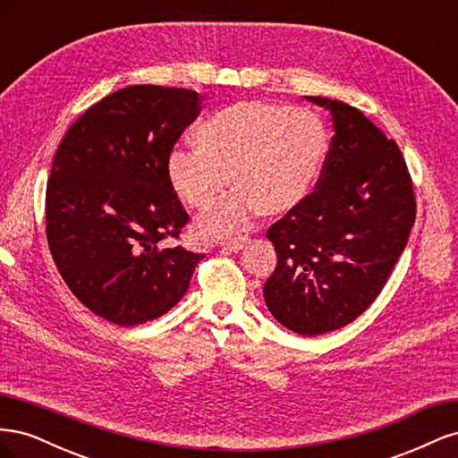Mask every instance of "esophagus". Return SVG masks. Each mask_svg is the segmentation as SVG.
<instances>
[{
    "instance_id": "34e87169",
    "label": "esophagus",
    "mask_w": 458,
    "mask_h": 458,
    "mask_svg": "<svg viewBox=\"0 0 458 458\" xmlns=\"http://www.w3.org/2000/svg\"><path fill=\"white\" fill-rule=\"evenodd\" d=\"M246 242H248V237L244 234V237H234V239L224 241L221 242V246L227 248V250H231V252H239V250H242Z\"/></svg>"
}]
</instances>
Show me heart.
Returning a JSON list of instances; mask_svg holds the SVG:
<instances>
[{"instance_id": "1", "label": "heart", "mask_w": 458, "mask_h": 458, "mask_svg": "<svg viewBox=\"0 0 458 458\" xmlns=\"http://www.w3.org/2000/svg\"><path fill=\"white\" fill-rule=\"evenodd\" d=\"M195 145L170 155V183L179 199L202 212L225 191L229 175L237 191L199 224L206 237H225L258 210L283 216L306 200L325 164L328 135L313 110L242 101L206 118Z\"/></svg>"}]
</instances>
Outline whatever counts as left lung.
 I'll return each mask as SVG.
<instances>
[{"mask_svg": "<svg viewBox=\"0 0 458 458\" xmlns=\"http://www.w3.org/2000/svg\"><path fill=\"white\" fill-rule=\"evenodd\" d=\"M308 99L330 110L335 135L315 191L267 229L276 267L263 296L283 327L317 336L355 321L382 293L417 200L394 140L348 103Z\"/></svg>", "mask_w": 458, "mask_h": 458, "instance_id": "obj_1", "label": "left lung"}]
</instances>
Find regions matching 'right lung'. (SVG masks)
I'll return each mask as SVG.
<instances>
[{"label": "right lung", "instance_id": "right-lung-1", "mask_svg": "<svg viewBox=\"0 0 458 458\" xmlns=\"http://www.w3.org/2000/svg\"><path fill=\"white\" fill-rule=\"evenodd\" d=\"M199 113L192 89L130 86L89 106L55 152L49 250L72 294L118 327L170 311L204 258L162 244L189 224L168 158Z\"/></svg>", "mask_w": 458, "mask_h": 458}]
</instances>
